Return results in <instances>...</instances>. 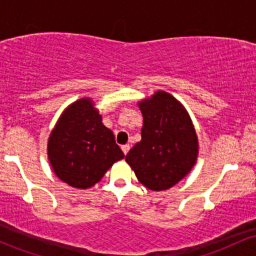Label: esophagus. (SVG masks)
<instances>
[{
	"label": "esophagus",
	"instance_id": "1",
	"mask_svg": "<svg viewBox=\"0 0 256 256\" xmlns=\"http://www.w3.org/2000/svg\"><path fill=\"white\" fill-rule=\"evenodd\" d=\"M122 152H124V154L126 155V154H128V150H130V146H128V144L122 146Z\"/></svg>",
	"mask_w": 256,
	"mask_h": 256
}]
</instances>
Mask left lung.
Here are the masks:
<instances>
[{
	"label": "left lung",
	"mask_w": 256,
	"mask_h": 256,
	"mask_svg": "<svg viewBox=\"0 0 256 256\" xmlns=\"http://www.w3.org/2000/svg\"><path fill=\"white\" fill-rule=\"evenodd\" d=\"M143 116L142 140L125 160L146 188L161 192L182 180L198 154L196 131L183 104L166 91L138 102Z\"/></svg>",
	"instance_id": "obj_1"
}]
</instances>
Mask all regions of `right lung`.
Returning a JSON list of instances; mask_svg holds the SVG:
<instances>
[{"mask_svg":"<svg viewBox=\"0 0 256 256\" xmlns=\"http://www.w3.org/2000/svg\"><path fill=\"white\" fill-rule=\"evenodd\" d=\"M122 158L113 132L102 124V116L89 98L73 102L64 110L48 140L52 171L77 189L98 183Z\"/></svg>","mask_w":256,"mask_h":256,"instance_id":"add662e5","label":"right lung"}]
</instances>
